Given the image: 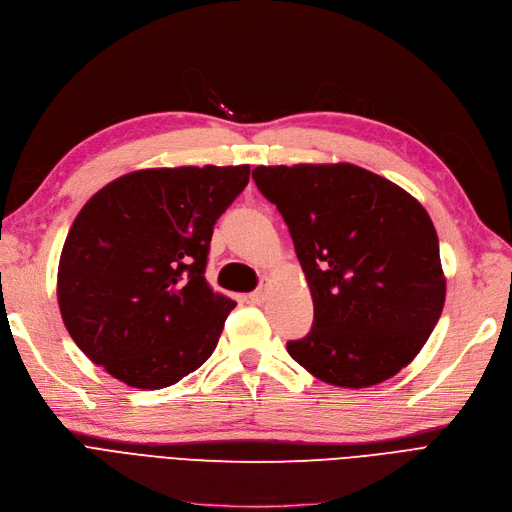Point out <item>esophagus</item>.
<instances>
[{
  "label": "esophagus",
  "mask_w": 512,
  "mask_h": 512,
  "mask_svg": "<svg viewBox=\"0 0 512 512\" xmlns=\"http://www.w3.org/2000/svg\"><path fill=\"white\" fill-rule=\"evenodd\" d=\"M264 301H267V292H264V288L250 294V303H254V305H262Z\"/></svg>",
  "instance_id": "obj_1"
}]
</instances>
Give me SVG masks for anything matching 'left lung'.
Instances as JSON below:
<instances>
[{"instance_id": "8db88e82", "label": "left lung", "mask_w": 512, "mask_h": 512, "mask_svg": "<svg viewBox=\"0 0 512 512\" xmlns=\"http://www.w3.org/2000/svg\"><path fill=\"white\" fill-rule=\"evenodd\" d=\"M288 224L313 298V328L288 354L313 377L370 387L426 345L445 305L436 228L415 197L358 165L256 167Z\"/></svg>"}]
</instances>
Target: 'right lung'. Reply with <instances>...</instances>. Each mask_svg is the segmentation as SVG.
<instances>
[{
	"instance_id": "right-lung-1",
	"label": "right lung",
	"mask_w": 512,
	"mask_h": 512,
	"mask_svg": "<svg viewBox=\"0 0 512 512\" xmlns=\"http://www.w3.org/2000/svg\"><path fill=\"white\" fill-rule=\"evenodd\" d=\"M250 165L163 167L122 175L86 201L57 273L63 324L86 358L137 390L197 370L235 301L205 279L216 220Z\"/></svg>"
}]
</instances>
